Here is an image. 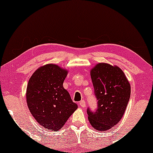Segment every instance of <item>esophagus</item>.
Returning a JSON list of instances; mask_svg holds the SVG:
<instances>
[{
	"instance_id": "obj_1",
	"label": "esophagus",
	"mask_w": 153,
	"mask_h": 153,
	"mask_svg": "<svg viewBox=\"0 0 153 153\" xmlns=\"http://www.w3.org/2000/svg\"><path fill=\"white\" fill-rule=\"evenodd\" d=\"M79 105H80V107H85V102L84 100H82V101H80V102H79Z\"/></svg>"
}]
</instances>
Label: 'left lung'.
<instances>
[{
    "instance_id": "1",
    "label": "left lung",
    "mask_w": 153,
    "mask_h": 153,
    "mask_svg": "<svg viewBox=\"0 0 153 153\" xmlns=\"http://www.w3.org/2000/svg\"><path fill=\"white\" fill-rule=\"evenodd\" d=\"M90 74L98 108L95 112L88 108V118L94 128L106 131L123 116L130 99L131 85L123 70L117 65L98 63Z\"/></svg>"
}]
</instances>
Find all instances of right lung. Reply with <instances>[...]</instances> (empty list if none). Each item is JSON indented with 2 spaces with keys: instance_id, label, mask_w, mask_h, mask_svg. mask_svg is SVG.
I'll list each match as a JSON object with an SVG mask.
<instances>
[{
  "instance_id": "obj_1",
  "label": "right lung",
  "mask_w": 153,
  "mask_h": 153,
  "mask_svg": "<svg viewBox=\"0 0 153 153\" xmlns=\"http://www.w3.org/2000/svg\"><path fill=\"white\" fill-rule=\"evenodd\" d=\"M68 70L55 64H47L33 73L28 81L26 100L36 121L45 128L56 131L78 109L63 87Z\"/></svg>"
}]
</instances>
